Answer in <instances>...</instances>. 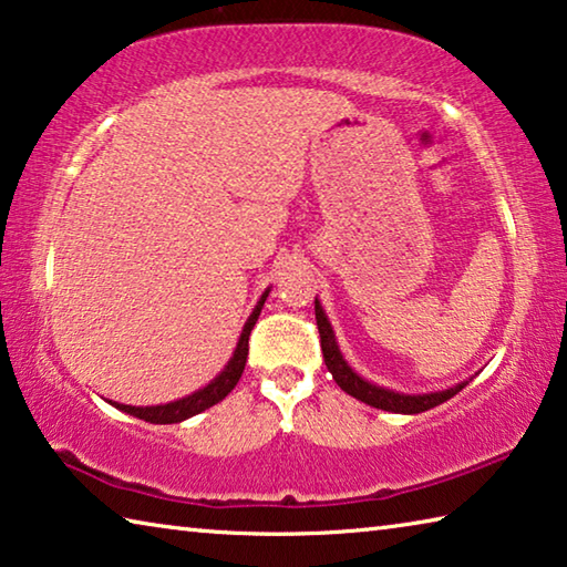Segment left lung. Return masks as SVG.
I'll return each mask as SVG.
<instances>
[{
  "label": "left lung",
  "instance_id": "left-lung-1",
  "mask_svg": "<svg viewBox=\"0 0 567 567\" xmlns=\"http://www.w3.org/2000/svg\"><path fill=\"white\" fill-rule=\"evenodd\" d=\"M315 320H318V330H320L322 358H324V364H328V370L332 372V380L338 382V385L348 392V395L358 398L360 402H364V405H370V408L398 412V415H417V412L437 408L440 402H445L453 395H457V392L463 390L470 380H473V378L463 380L447 390L422 392V395H408V392H398V390L375 385V382L360 378L358 372L350 368L348 360L342 358L340 344H338V340H334L332 324L328 320V315H324L318 297H315Z\"/></svg>",
  "mask_w": 567,
  "mask_h": 567
}]
</instances>
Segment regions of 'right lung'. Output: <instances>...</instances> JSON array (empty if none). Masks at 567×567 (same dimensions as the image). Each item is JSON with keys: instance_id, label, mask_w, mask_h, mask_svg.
<instances>
[{"instance_id": "add662e5", "label": "right lung", "mask_w": 567, "mask_h": 567, "mask_svg": "<svg viewBox=\"0 0 567 567\" xmlns=\"http://www.w3.org/2000/svg\"><path fill=\"white\" fill-rule=\"evenodd\" d=\"M267 295H270V287H267L260 300H257L252 315H249L243 332H239V340H237V348L233 352V358L227 360L223 372H219L215 380H209L205 388H199V390L192 392V395L179 398L175 402H165V405L134 408V405H122V402H112V400H110V405H114L122 412H127V415L152 422V425H172V422H182V420H187L192 415H199V412H205L207 408L217 405L219 400H225L229 392L235 390L239 378H243V370H245V362H247V350H249V344H247L249 332H252L257 318H260Z\"/></svg>"}]
</instances>
